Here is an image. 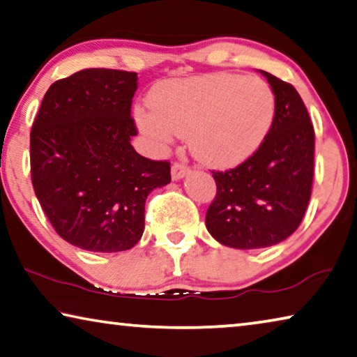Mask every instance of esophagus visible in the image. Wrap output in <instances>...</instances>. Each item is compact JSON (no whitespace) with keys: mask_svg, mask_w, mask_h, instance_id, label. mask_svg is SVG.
I'll return each mask as SVG.
<instances>
[{"mask_svg":"<svg viewBox=\"0 0 357 357\" xmlns=\"http://www.w3.org/2000/svg\"><path fill=\"white\" fill-rule=\"evenodd\" d=\"M189 172H190V168L188 165H184V163H173L172 165V178L174 181L183 179Z\"/></svg>","mask_w":357,"mask_h":357,"instance_id":"obj_1","label":"esophagus"}]
</instances>
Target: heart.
<instances>
[{
	"label": "heart",
	"instance_id": "obj_1",
	"mask_svg": "<svg viewBox=\"0 0 357 357\" xmlns=\"http://www.w3.org/2000/svg\"><path fill=\"white\" fill-rule=\"evenodd\" d=\"M149 106L138 107L135 121L157 149L168 148L174 135L188 137L192 154L216 168L248 160L275 119L268 82L231 73L168 79L151 90Z\"/></svg>",
	"mask_w": 357,
	"mask_h": 357
}]
</instances>
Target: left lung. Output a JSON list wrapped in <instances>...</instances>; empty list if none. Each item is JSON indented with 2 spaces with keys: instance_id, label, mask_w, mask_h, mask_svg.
<instances>
[{
  "instance_id": "1",
  "label": "left lung",
  "mask_w": 357,
  "mask_h": 357,
  "mask_svg": "<svg viewBox=\"0 0 357 357\" xmlns=\"http://www.w3.org/2000/svg\"><path fill=\"white\" fill-rule=\"evenodd\" d=\"M275 119L262 146L227 172H213L218 192L206 211L214 240L236 250L278 245L301 225L314 174V130L301 95L267 71Z\"/></svg>"
}]
</instances>
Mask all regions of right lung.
Returning <instances> with one entry per match:
<instances>
[{
	"label": "right lung",
	"mask_w": 357,
	"mask_h": 357,
	"mask_svg": "<svg viewBox=\"0 0 357 357\" xmlns=\"http://www.w3.org/2000/svg\"><path fill=\"white\" fill-rule=\"evenodd\" d=\"M137 73L87 68L54 82L30 133L31 183L56 234L93 252L127 251L144 231V203L169 162L139 155L130 117Z\"/></svg>",
	"instance_id": "1"
}]
</instances>
